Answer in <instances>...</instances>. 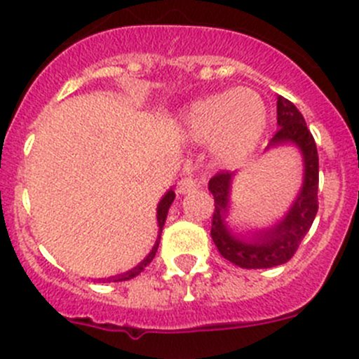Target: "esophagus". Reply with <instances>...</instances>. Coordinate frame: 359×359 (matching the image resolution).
<instances>
[{"instance_id": "esophagus-1", "label": "esophagus", "mask_w": 359, "mask_h": 359, "mask_svg": "<svg viewBox=\"0 0 359 359\" xmlns=\"http://www.w3.org/2000/svg\"><path fill=\"white\" fill-rule=\"evenodd\" d=\"M196 187H198V184L193 177H184V179H180L179 184H177V193L187 194V193H191V191L196 189Z\"/></svg>"}]
</instances>
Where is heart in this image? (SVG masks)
<instances>
[{
    "label": "heart",
    "mask_w": 359,
    "mask_h": 359,
    "mask_svg": "<svg viewBox=\"0 0 359 359\" xmlns=\"http://www.w3.org/2000/svg\"><path fill=\"white\" fill-rule=\"evenodd\" d=\"M267 123L262 97L250 88L215 93L191 104L182 114L184 133L193 142H212L224 165L247 159L259 146Z\"/></svg>",
    "instance_id": "obj_1"
}]
</instances>
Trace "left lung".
Returning <instances> with one entry per match:
<instances>
[{
    "label": "left lung",
    "instance_id": "obj_1",
    "mask_svg": "<svg viewBox=\"0 0 359 359\" xmlns=\"http://www.w3.org/2000/svg\"><path fill=\"white\" fill-rule=\"evenodd\" d=\"M278 132L266 149L293 146L302 156V186L288 212L276 224L248 233H238L229 226L231 186L236 173L219 172L208 182L210 193L215 200L212 217V240L220 255L243 269H269L292 259L300 241L307 234L318 213V177L320 161L318 149L304 116L285 97H278Z\"/></svg>",
    "mask_w": 359,
    "mask_h": 359
}]
</instances>
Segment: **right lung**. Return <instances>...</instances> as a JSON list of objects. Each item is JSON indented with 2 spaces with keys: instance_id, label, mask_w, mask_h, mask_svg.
<instances>
[{
  "instance_id": "1",
  "label": "right lung",
  "mask_w": 359,
  "mask_h": 359,
  "mask_svg": "<svg viewBox=\"0 0 359 359\" xmlns=\"http://www.w3.org/2000/svg\"><path fill=\"white\" fill-rule=\"evenodd\" d=\"M173 200H175V193H173L172 189L170 191H166V194L165 196L161 198V200H159V203H158V215H156V219H158V227H159V231H158V240H156V243H154V247H153V250H151L149 253H147V257L146 259L142 260V262L140 264H137L135 267H133V269H130V271H126V273H123V274H118V276H111V278H102V280H99V281H126V280H132V278H135V276H139L140 273H142L144 271V267L146 266H149L151 264V260L154 259V255H156V252H158V247H159V240H161V231H163V226H165V220H166V215H168V208H170V205H172L173 203Z\"/></svg>"
}]
</instances>
